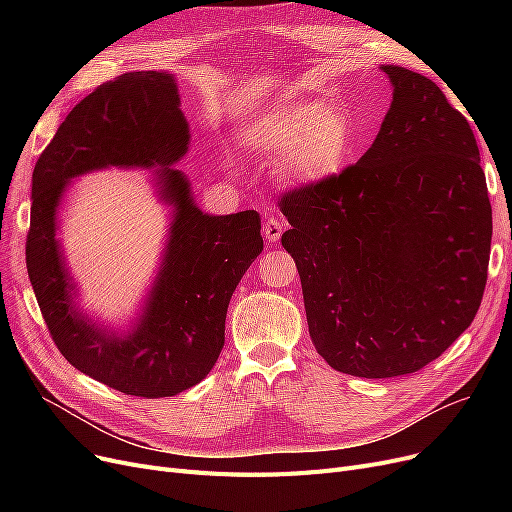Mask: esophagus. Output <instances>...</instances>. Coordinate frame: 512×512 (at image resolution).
Segmentation results:
<instances>
[{
    "mask_svg": "<svg viewBox=\"0 0 512 512\" xmlns=\"http://www.w3.org/2000/svg\"><path fill=\"white\" fill-rule=\"evenodd\" d=\"M284 232V224L278 218H267L263 224V236L267 242H278Z\"/></svg>",
    "mask_w": 512,
    "mask_h": 512,
    "instance_id": "1",
    "label": "esophagus"
}]
</instances>
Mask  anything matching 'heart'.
<instances>
[{"instance_id": "heart-1", "label": "heart", "mask_w": 512, "mask_h": 512, "mask_svg": "<svg viewBox=\"0 0 512 512\" xmlns=\"http://www.w3.org/2000/svg\"><path fill=\"white\" fill-rule=\"evenodd\" d=\"M357 126L342 107L328 101L280 103L242 130V145L274 155V174L297 186L336 178L357 149Z\"/></svg>"}]
</instances>
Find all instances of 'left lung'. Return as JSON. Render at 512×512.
Segmentation results:
<instances>
[{
    "mask_svg": "<svg viewBox=\"0 0 512 512\" xmlns=\"http://www.w3.org/2000/svg\"><path fill=\"white\" fill-rule=\"evenodd\" d=\"M382 70L394 93L367 153L280 199L315 351L369 380L419 371L471 326L492 245L467 118L427 76Z\"/></svg>",
    "mask_w": 512,
    "mask_h": 512,
    "instance_id": "obj_1",
    "label": "left lung"
}]
</instances>
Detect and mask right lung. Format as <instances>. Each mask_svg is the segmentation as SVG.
Segmentation results:
<instances>
[{"label": "right lung", "instance_id": "right-lung-1", "mask_svg": "<svg viewBox=\"0 0 512 512\" xmlns=\"http://www.w3.org/2000/svg\"><path fill=\"white\" fill-rule=\"evenodd\" d=\"M188 141L174 76L128 72L74 105L33 172L26 270L47 330L70 365L130 396H174L205 378L224 348L232 292L263 251L257 211L207 215L197 207L191 184L172 168ZM110 165L161 167L160 196L175 205L165 261L128 337L99 331L75 309L55 238L67 182Z\"/></svg>", "mask_w": 512, "mask_h": 512}]
</instances>
